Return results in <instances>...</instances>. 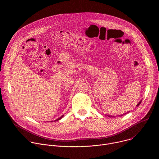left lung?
I'll return each instance as SVG.
<instances>
[{"label": "left lung", "instance_id": "8db88e82", "mask_svg": "<svg viewBox=\"0 0 159 159\" xmlns=\"http://www.w3.org/2000/svg\"><path fill=\"white\" fill-rule=\"evenodd\" d=\"M141 102H142V100H141V101H140L137 104V106H139L141 104ZM129 112H130V111H129ZM127 112V113H128V112ZM125 114H126V113H125ZM123 115H120V116H123ZM107 116H109V117H112V116H110V115H107ZM113 117H115V116H113Z\"/></svg>", "mask_w": 159, "mask_h": 159}]
</instances>
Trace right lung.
<instances>
[{
	"instance_id": "obj_1",
	"label": "right lung",
	"mask_w": 159,
	"mask_h": 159,
	"mask_svg": "<svg viewBox=\"0 0 159 159\" xmlns=\"http://www.w3.org/2000/svg\"><path fill=\"white\" fill-rule=\"evenodd\" d=\"M63 116L64 115H62L61 117H60L59 118H58V119H57V120H54V121H51V122H53V121H58V120H60V119H61L63 117Z\"/></svg>"
}]
</instances>
